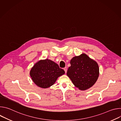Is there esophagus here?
Wrapping results in <instances>:
<instances>
[{
	"label": "esophagus",
	"mask_w": 121,
	"mask_h": 121,
	"mask_svg": "<svg viewBox=\"0 0 121 121\" xmlns=\"http://www.w3.org/2000/svg\"><path fill=\"white\" fill-rule=\"evenodd\" d=\"M64 71H65V73H66V72H67V68H66V67H65L64 68Z\"/></svg>",
	"instance_id": "1"
}]
</instances>
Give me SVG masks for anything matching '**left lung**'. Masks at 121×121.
I'll return each instance as SVG.
<instances>
[{"instance_id":"left-lung-1","label":"left lung","mask_w":121,"mask_h":121,"mask_svg":"<svg viewBox=\"0 0 121 121\" xmlns=\"http://www.w3.org/2000/svg\"><path fill=\"white\" fill-rule=\"evenodd\" d=\"M70 64L67 76L77 88L84 91L94 85L99 76V65L95 61L82 54L73 57Z\"/></svg>"}]
</instances>
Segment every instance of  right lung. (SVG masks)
Segmentation results:
<instances>
[{
  "label": "right lung",
  "instance_id": "obj_1",
  "mask_svg": "<svg viewBox=\"0 0 121 121\" xmlns=\"http://www.w3.org/2000/svg\"><path fill=\"white\" fill-rule=\"evenodd\" d=\"M65 71L54 61L48 59L41 60L34 64L30 72V76L38 87L45 89L54 84Z\"/></svg>",
  "mask_w": 121,
  "mask_h": 121
}]
</instances>
